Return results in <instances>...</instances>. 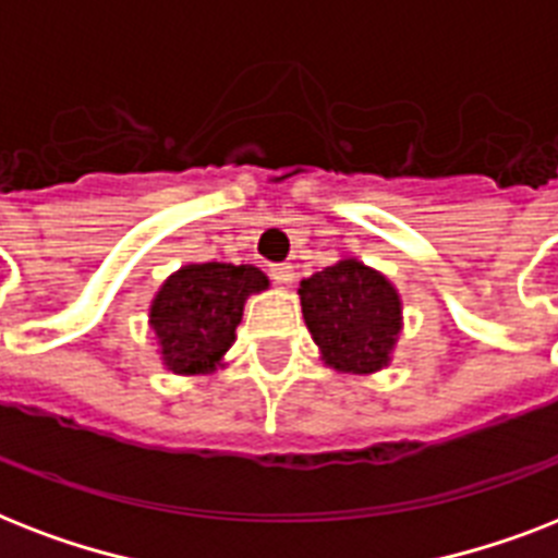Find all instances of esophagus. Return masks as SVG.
<instances>
[{"label":"esophagus","mask_w":558,"mask_h":558,"mask_svg":"<svg viewBox=\"0 0 558 558\" xmlns=\"http://www.w3.org/2000/svg\"><path fill=\"white\" fill-rule=\"evenodd\" d=\"M270 276H274V279H276V284H284V288H288V284L293 282V267L288 265V262L270 265Z\"/></svg>","instance_id":"esophagus-1"}]
</instances>
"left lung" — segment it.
I'll use <instances>...</instances> for the list:
<instances>
[{
	"label": "left lung",
	"mask_w": 558,
	"mask_h": 558,
	"mask_svg": "<svg viewBox=\"0 0 558 558\" xmlns=\"http://www.w3.org/2000/svg\"><path fill=\"white\" fill-rule=\"evenodd\" d=\"M302 316L325 363L372 374L389 363L400 333V296L386 276L342 258L300 284Z\"/></svg>",
	"instance_id": "left-lung-1"
}]
</instances>
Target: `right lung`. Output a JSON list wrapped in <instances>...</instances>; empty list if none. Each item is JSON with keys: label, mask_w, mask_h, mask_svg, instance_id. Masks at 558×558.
Listing matches in <instances>:
<instances>
[{"label": "right lung", "mask_w": 558, "mask_h": 558, "mask_svg": "<svg viewBox=\"0 0 558 558\" xmlns=\"http://www.w3.org/2000/svg\"><path fill=\"white\" fill-rule=\"evenodd\" d=\"M265 288L267 276L253 265L204 262L169 276L149 311L163 365L175 374L213 372L233 345L244 300Z\"/></svg>", "instance_id": "add662e5"}]
</instances>
